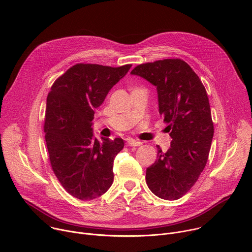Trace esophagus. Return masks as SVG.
<instances>
[{"label": "esophagus", "mask_w": 252, "mask_h": 252, "mask_svg": "<svg viewBox=\"0 0 252 252\" xmlns=\"http://www.w3.org/2000/svg\"><path fill=\"white\" fill-rule=\"evenodd\" d=\"M142 145V142L139 140H135V139H127L126 141V146L128 147H139Z\"/></svg>", "instance_id": "obj_1"}]
</instances>
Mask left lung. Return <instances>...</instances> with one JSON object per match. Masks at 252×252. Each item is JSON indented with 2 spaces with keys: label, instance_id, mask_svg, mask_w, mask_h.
Masks as SVG:
<instances>
[{
  "label": "left lung",
  "instance_id": "8db88e82",
  "mask_svg": "<svg viewBox=\"0 0 252 252\" xmlns=\"http://www.w3.org/2000/svg\"><path fill=\"white\" fill-rule=\"evenodd\" d=\"M130 74L157 88L158 111L171 137L166 153L157 147L158 159L147 168V185L162 199H178L196 183L208 158L214 130L206 91L179 59L138 64Z\"/></svg>",
  "mask_w": 252,
  "mask_h": 252
}]
</instances>
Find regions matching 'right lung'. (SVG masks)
I'll list each match as a JSON object with an SVG mask.
<instances>
[{
	"mask_svg": "<svg viewBox=\"0 0 252 252\" xmlns=\"http://www.w3.org/2000/svg\"><path fill=\"white\" fill-rule=\"evenodd\" d=\"M131 64L112 67L78 63L52 86L44 125L52 168L63 188L76 198L102 195L114 182V160L123 150L122 138L94 135L95 109Z\"/></svg>",
	"mask_w": 252,
	"mask_h": 252,
	"instance_id": "right-lung-1",
	"label": "right lung"
}]
</instances>
